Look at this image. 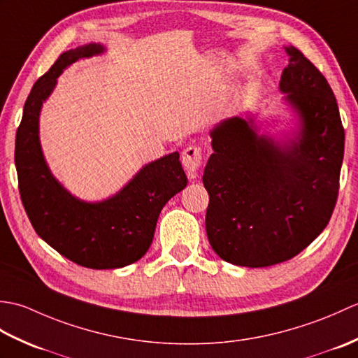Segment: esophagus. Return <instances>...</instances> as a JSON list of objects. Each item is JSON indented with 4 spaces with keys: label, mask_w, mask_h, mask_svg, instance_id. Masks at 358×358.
<instances>
[{
    "label": "esophagus",
    "mask_w": 358,
    "mask_h": 358,
    "mask_svg": "<svg viewBox=\"0 0 358 358\" xmlns=\"http://www.w3.org/2000/svg\"><path fill=\"white\" fill-rule=\"evenodd\" d=\"M201 159H203V150L201 148L195 146V144H192V146H187L183 154H181V162H183V166L185 169L187 171L189 177H195L196 175V171H199V167L201 166Z\"/></svg>",
    "instance_id": "34e87169"
}]
</instances>
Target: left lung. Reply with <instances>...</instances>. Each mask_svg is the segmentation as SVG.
<instances>
[{
  "label": "left lung",
  "mask_w": 358,
  "mask_h": 358,
  "mask_svg": "<svg viewBox=\"0 0 358 358\" xmlns=\"http://www.w3.org/2000/svg\"><path fill=\"white\" fill-rule=\"evenodd\" d=\"M286 52L280 89L300 113L299 143L281 149L241 118L210 132L214 154L203 175L206 232L217 255L237 266L291 260L323 232L337 203L345 154L337 100L299 49Z\"/></svg>",
  "instance_id": "1"
}]
</instances>
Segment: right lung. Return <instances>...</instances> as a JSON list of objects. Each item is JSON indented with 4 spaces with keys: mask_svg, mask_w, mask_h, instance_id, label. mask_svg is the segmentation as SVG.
I'll return each instance as SVG.
<instances>
[{
    "mask_svg": "<svg viewBox=\"0 0 358 358\" xmlns=\"http://www.w3.org/2000/svg\"><path fill=\"white\" fill-rule=\"evenodd\" d=\"M100 44L67 50L34 85L15 138V166L22 206L35 232L57 252L90 269L123 268L148 252L159 212L187 185L178 152L144 166L123 191L103 203H83L64 191L45 166L38 138L41 104L58 75Z\"/></svg>",
    "mask_w": 358,
    "mask_h": 358,
    "instance_id": "right-lung-1",
    "label": "right lung"
}]
</instances>
